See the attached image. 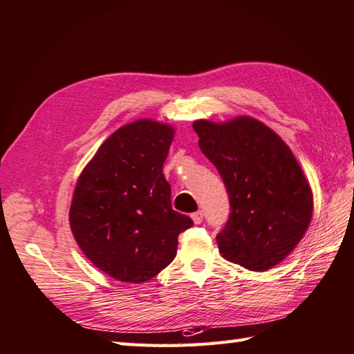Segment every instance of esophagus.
I'll return each mask as SVG.
<instances>
[{"mask_svg": "<svg viewBox=\"0 0 354 354\" xmlns=\"http://www.w3.org/2000/svg\"><path fill=\"white\" fill-rule=\"evenodd\" d=\"M192 218H193V221L196 225H201L202 223V220H203V212L202 211H196V212H193L192 214Z\"/></svg>", "mask_w": 354, "mask_h": 354, "instance_id": "obj_1", "label": "esophagus"}]
</instances>
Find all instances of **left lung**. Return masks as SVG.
Instances as JSON below:
<instances>
[{
	"label": "left lung",
	"instance_id": "1",
	"mask_svg": "<svg viewBox=\"0 0 354 354\" xmlns=\"http://www.w3.org/2000/svg\"><path fill=\"white\" fill-rule=\"evenodd\" d=\"M193 129L231 203L227 223L216 236L220 253L252 271L281 264L305 235L314 208L291 149L273 129L248 116L196 120Z\"/></svg>",
	"mask_w": 354,
	"mask_h": 354
}]
</instances>
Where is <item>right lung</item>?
Segmentation results:
<instances>
[{
  "label": "right lung",
  "mask_w": 354,
  "mask_h": 354,
  "mask_svg": "<svg viewBox=\"0 0 354 354\" xmlns=\"http://www.w3.org/2000/svg\"><path fill=\"white\" fill-rule=\"evenodd\" d=\"M175 129L140 119L105 140L73 192L72 234L97 268L120 282L143 283L176 257L178 235L193 220L171 209L164 178Z\"/></svg>",
  "instance_id": "add662e5"
}]
</instances>
